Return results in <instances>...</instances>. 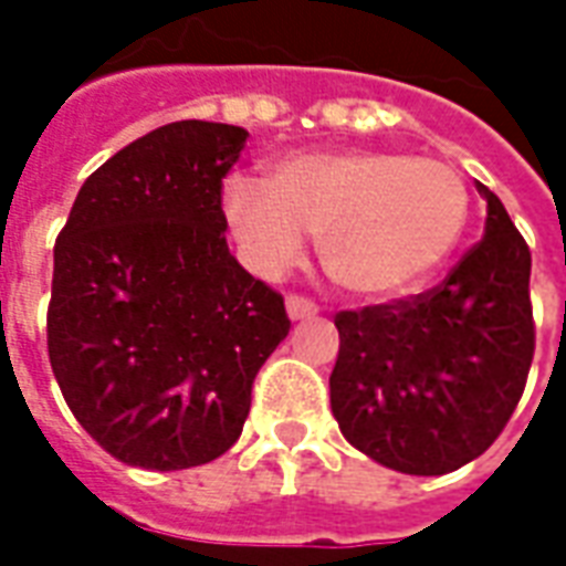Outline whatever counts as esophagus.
Segmentation results:
<instances>
[{"instance_id":"1","label":"esophagus","mask_w":566,"mask_h":566,"mask_svg":"<svg viewBox=\"0 0 566 566\" xmlns=\"http://www.w3.org/2000/svg\"><path fill=\"white\" fill-rule=\"evenodd\" d=\"M284 308H287V318L291 321H303V318H315L318 315V306L306 300V296H287L284 300Z\"/></svg>"}]
</instances>
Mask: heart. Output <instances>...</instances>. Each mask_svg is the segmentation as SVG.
<instances>
[{"mask_svg":"<svg viewBox=\"0 0 566 566\" xmlns=\"http://www.w3.org/2000/svg\"><path fill=\"white\" fill-rule=\"evenodd\" d=\"M223 218L248 266L279 275L306 235L336 287L397 296L430 279L461 242L470 190L451 166L394 150H318L272 163L266 185L230 178Z\"/></svg>","mask_w":566,"mask_h":566,"instance_id":"heart-1","label":"heart"}]
</instances>
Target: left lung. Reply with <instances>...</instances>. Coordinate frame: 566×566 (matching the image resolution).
<instances>
[{
	"mask_svg": "<svg viewBox=\"0 0 566 566\" xmlns=\"http://www.w3.org/2000/svg\"><path fill=\"white\" fill-rule=\"evenodd\" d=\"M485 235L427 294L339 312L331 409L381 467L442 475L479 458L522 400L534 360L531 251L485 185Z\"/></svg>",
	"mask_w": 566,
	"mask_h": 566,
	"instance_id": "1",
	"label": "left lung"
}]
</instances>
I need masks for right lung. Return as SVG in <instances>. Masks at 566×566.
<instances>
[{"label":"right lung","mask_w":566,"mask_h":566,"mask_svg":"<svg viewBox=\"0 0 566 566\" xmlns=\"http://www.w3.org/2000/svg\"><path fill=\"white\" fill-rule=\"evenodd\" d=\"M248 129L178 120L84 181L54 245L48 355L72 416L117 461L187 470L233 446L284 300L227 248L221 178Z\"/></svg>","instance_id":"add662e5"}]
</instances>
